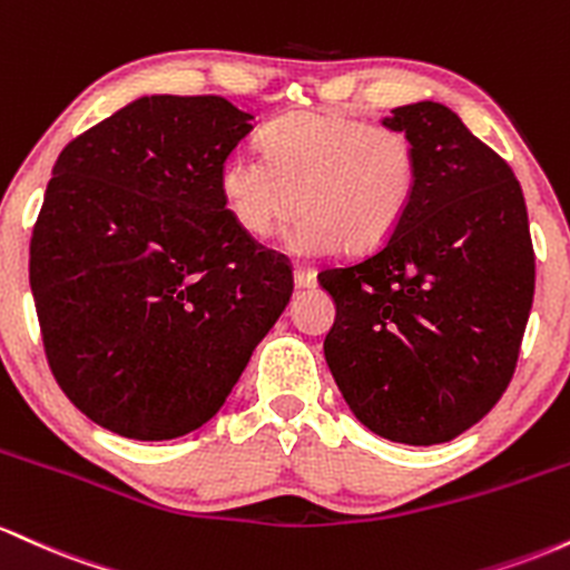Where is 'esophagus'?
I'll list each match as a JSON object with an SVG mask.
<instances>
[{"mask_svg":"<svg viewBox=\"0 0 570 570\" xmlns=\"http://www.w3.org/2000/svg\"><path fill=\"white\" fill-rule=\"evenodd\" d=\"M293 279H296V287H315L317 272L312 266H296L293 268Z\"/></svg>","mask_w":570,"mask_h":570,"instance_id":"34e87169","label":"esophagus"}]
</instances>
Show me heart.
Returning a JSON list of instances; mask_svg holds the SVG:
<instances>
[{
    "instance_id": "1",
    "label": "heart",
    "mask_w": 570,
    "mask_h": 570,
    "mask_svg": "<svg viewBox=\"0 0 570 570\" xmlns=\"http://www.w3.org/2000/svg\"><path fill=\"white\" fill-rule=\"evenodd\" d=\"M264 158L236 150L217 171L226 209L245 234L268 236L304 209L287 234L296 253L380 250L409 213L417 150L401 129L344 112H293L266 126Z\"/></svg>"
}]
</instances>
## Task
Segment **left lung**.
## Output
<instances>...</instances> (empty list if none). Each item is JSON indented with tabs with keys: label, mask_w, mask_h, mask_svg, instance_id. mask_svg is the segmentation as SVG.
Returning a JSON list of instances; mask_svg holds the SVG:
<instances>
[{
	"label": "left lung",
	"mask_w": 570,
	"mask_h": 570,
	"mask_svg": "<svg viewBox=\"0 0 570 570\" xmlns=\"http://www.w3.org/2000/svg\"><path fill=\"white\" fill-rule=\"evenodd\" d=\"M390 112L417 150V190L380 250L317 274L336 304L323 350L368 431L428 446L476 425L509 387L535 255L525 196L492 147L439 101Z\"/></svg>",
	"instance_id": "left-lung-1"
}]
</instances>
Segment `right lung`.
Returning a JSON list of instances; mask_svg holds the SVG:
<instances>
[{"label": "right lung", "instance_id": "add662e5", "mask_svg": "<svg viewBox=\"0 0 570 570\" xmlns=\"http://www.w3.org/2000/svg\"><path fill=\"white\" fill-rule=\"evenodd\" d=\"M250 118L223 96H142L53 166L29 247L45 357L118 436L213 420L291 302L293 266L236 226L217 188Z\"/></svg>", "mask_w": 570, "mask_h": 570}]
</instances>
